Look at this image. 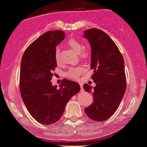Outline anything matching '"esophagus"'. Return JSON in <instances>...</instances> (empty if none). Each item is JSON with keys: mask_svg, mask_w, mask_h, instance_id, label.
<instances>
[{"mask_svg": "<svg viewBox=\"0 0 147 147\" xmlns=\"http://www.w3.org/2000/svg\"><path fill=\"white\" fill-rule=\"evenodd\" d=\"M80 86H81V91H84V88H83V86H82V84H80Z\"/></svg>", "mask_w": 147, "mask_h": 147, "instance_id": "1", "label": "esophagus"}]
</instances>
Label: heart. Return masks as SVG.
I'll return each instance as SVG.
<instances>
[{"label": "heart", "instance_id": "obj_1", "mask_svg": "<svg viewBox=\"0 0 147 147\" xmlns=\"http://www.w3.org/2000/svg\"><path fill=\"white\" fill-rule=\"evenodd\" d=\"M67 45L71 48V49H73L75 52H76L77 53H78V56L81 58V59H87L89 56V52L86 49H84L82 47V45L80 43L78 40H77L75 38H71L68 40ZM56 61H59L60 59V51H59V49L57 48L56 50ZM84 71V69L81 67L78 68H71L69 70V71L67 72V76L71 78H74V79H76L78 78L80 74H81Z\"/></svg>", "mask_w": 147, "mask_h": 147}]
</instances>
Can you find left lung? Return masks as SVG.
<instances>
[{
	"label": "left lung",
	"mask_w": 147,
	"mask_h": 147,
	"mask_svg": "<svg viewBox=\"0 0 147 147\" xmlns=\"http://www.w3.org/2000/svg\"><path fill=\"white\" fill-rule=\"evenodd\" d=\"M84 38L91 49V69L96 86L85 84L84 88L92 92V104L86 108L88 117L94 121H104L118 109L126 91L124 61L112 39L103 30L90 28L84 31Z\"/></svg>",
	"instance_id": "1"
}]
</instances>
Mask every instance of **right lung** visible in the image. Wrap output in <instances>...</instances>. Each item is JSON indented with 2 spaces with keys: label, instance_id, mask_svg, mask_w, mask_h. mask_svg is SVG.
Returning <instances> with one entry per match:
<instances>
[{
  "label": "right lung",
  "instance_id": "add662e5",
  "mask_svg": "<svg viewBox=\"0 0 147 147\" xmlns=\"http://www.w3.org/2000/svg\"><path fill=\"white\" fill-rule=\"evenodd\" d=\"M65 32L49 30L38 38L23 55L20 91L25 106L38 122L50 125L62 117L68 101L80 91L78 83L63 79L57 88L51 81L57 66L56 48Z\"/></svg>",
  "mask_w": 147,
  "mask_h": 147
}]
</instances>
